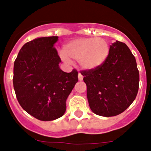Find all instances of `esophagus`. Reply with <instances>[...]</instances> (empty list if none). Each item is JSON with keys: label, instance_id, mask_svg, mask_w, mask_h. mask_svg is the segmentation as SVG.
I'll list each match as a JSON object with an SVG mask.
<instances>
[{"label": "esophagus", "instance_id": "34e87169", "mask_svg": "<svg viewBox=\"0 0 151 151\" xmlns=\"http://www.w3.org/2000/svg\"><path fill=\"white\" fill-rule=\"evenodd\" d=\"M78 80L79 81H82V80H83V76H82L81 74L80 73H78Z\"/></svg>", "mask_w": 151, "mask_h": 151}]
</instances>
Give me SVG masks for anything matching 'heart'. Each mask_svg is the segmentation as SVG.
<instances>
[{"label": "heart", "mask_w": 151, "mask_h": 151, "mask_svg": "<svg viewBox=\"0 0 151 151\" xmlns=\"http://www.w3.org/2000/svg\"><path fill=\"white\" fill-rule=\"evenodd\" d=\"M62 57L70 63L76 60L82 70H93L102 66L109 57L110 46L101 37H82L67 43L63 47Z\"/></svg>", "instance_id": "obj_1"}]
</instances>
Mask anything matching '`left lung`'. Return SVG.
<instances>
[{
	"instance_id": "1",
	"label": "left lung",
	"mask_w": 151,
	"mask_h": 151,
	"mask_svg": "<svg viewBox=\"0 0 151 151\" xmlns=\"http://www.w3.org/2000/svg\"><path fill=\"white\" fill-rule=\"evenodd\" d=\"M91 110L103 117L118 115L137 97L139 74L135 57L125 43L110 46L105 63L93 70H82Z\"/></svg>"
}]
</instances>
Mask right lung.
I'll list each match as a JSON object with an SVG mask.
<instances>
[{"mask_svg":"<svg viewBox=\"0 0 151 151\" xmlns=\"http://www.w3.org/2000/svg\"><path fill=\"white\" fill-rule=\"evenodd\" d=\"M58 37L28 42L14 64L13 85L19 104L26 112L42 121L59 118L66 111V100L78 82L75 69L65 73L53 46Z\"/></svg>","mask_w":151,"mask_h":151,"instance_id":"right-lung-1","label":"right lung"}]
</instances>
